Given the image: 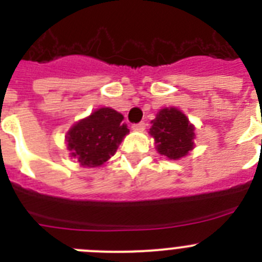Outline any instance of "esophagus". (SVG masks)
Returning a JSON list of instances; mask_svg holds the SVG:
<instances>
[{"mask_svg":"<svg viewBox=\"0 0 262 262\" xmlns=\"http://www.w3.org/2000/svg\"><path fill=\"white\" fill-rule=\"evenodd\" d=\"M145 126H147V124H145L144 122H140V123H136V124H134V126H133V128L135 129V131H144Z\"/></svg>","mask_w":262,"mask_h":262,"instance_id":"obj_1","label":"esophagus"}]
</instances>
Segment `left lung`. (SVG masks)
<instances>
[{
    "label": "left lung",
    "instance_id": "obj_1",
    "mask_svg": "<svg viewBox=\"0 0 262 262\" xmlns=\"http://www.w3.org/2000/svg\"><path fill=\"white\" fill-rule=\"evenodd\" d=\"M151 123L149 135L155 139V148L161 156L180 160L193 151L195 127L180 108H161Z\"/></svg>",
    "mask_w": 262,
    "mask_h": 262
}]
</instances>
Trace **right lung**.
I'll return each instance as SVG.
<instances>
[{
	"instance_id": "1",
	"label": "right lung",
	"mask_w": 262,
	"mask_h": 262,
	"mask_svg": "<svg viewBox=\"0 0 262 262\" xmlns=\"http://www.w3.org/2000/svg\"><path fill=\"white\" fill-rule=\"evenodd\" d=\"M123 115L110 107H99L89 117L76 122L66 135L71 156L81 166L97 168L114 156L129 133Z\"/></svg>"
}]
</instances>
